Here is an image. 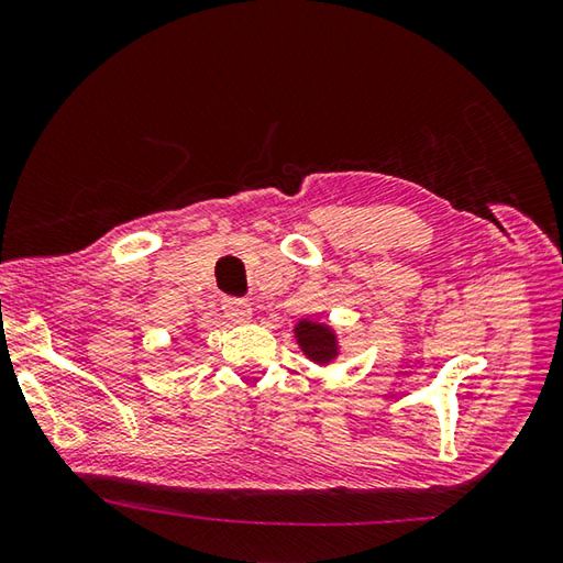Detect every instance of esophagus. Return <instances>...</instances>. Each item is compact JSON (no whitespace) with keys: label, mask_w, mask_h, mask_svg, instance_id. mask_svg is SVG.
Masks as SVG:
<instances>
[{"label":"esophagus","mask_w":563,"mask_h":563,"mask_svg":"<svg viewBox=\"0 0 563 563\" xmlns=\"http://www.w3.org/2000/svg\"><path fill=\"white\" fill-rule=\"evenodd\" d=\"M223 312H227V317L231 322H246L251 320V302L249 300H241V298H227L223 300Z\"/></svg>","instance_id":"obj_1"}]
</instances>
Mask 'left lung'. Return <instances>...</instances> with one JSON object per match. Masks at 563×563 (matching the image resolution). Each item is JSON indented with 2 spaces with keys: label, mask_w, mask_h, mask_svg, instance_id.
<instances>
[{
  "label": "left lung",
  "mask_w": 563,
  "mask_h": 563,
  "mask_svg": "<svg viewBox=\"0 0 563 563\" xmlns=\"http://www.w3.org/2000/svg\"><path fill=\"white\" fill-rule=\"evenodd\" d=\"M295 336H298L300 350L317 364H327L336 356V336L327 324L302 320L295 327Z\"/></svg>",
  "instance_id": "left-lung-1"
}]
</instances>
